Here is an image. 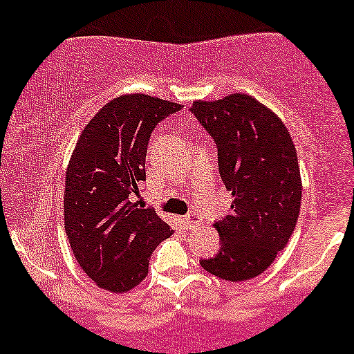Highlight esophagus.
Returning <instances> with one entry per match:
<instances>
[{"instance_id": "esophagus-1", "label": "esophagus", "mask_w": 354, "mask_h": 354, "mask_svg": "<svg viewBox=\"0 0 354 354\" xmlns=\"http://www.w3.org/2000/svg\"><path fill=\"white\" fill-rule=\"evenodd\" d=\"M183 223H185V225H187V227H198L199 224H202V216L199 215V213H196V212H193V213H189V215H187L183 218Z\"/></svg>"}]
</instances>
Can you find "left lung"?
Returning <instances> with one entry per match:
<instances>
[{"label":"left lung","mask_w":354,"mask_h":354,"mask_svg":"<svg viewBox=\"0 0 354 354\" xmlns=\"http://www.w3.org/2000/svg\"><path fill=\"white\" fill-rule=\"evenodd\" d=\"M191 111L218 146L219 176L230 191L229 215L215 223L221 249L201 260L224 281L252 279L290 240L301 207V174L286 124L248 94L194 100Z\"/></svg>","instance_id":"left-lung-1"}]
</instances>
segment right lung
<instances>
[{
	"instance_id": "right-lung-1",
	"label": "right lung",
	"mask_w": 354,
	"mask_h": 354,
	"mask_svg": "<svg viewBox=\"0 0 354 354\" xmlns=\"http://www.w3.org/2000/svg\"><path fill=\"white\" fill-rule=\"evenodd\" d=\"M180 103L133 92L108 102L71 155L64 189V229L81 270L97 287L130 292L149 273V259L174 230L152 208L130 202L146 180V153L156 124Z\"/></svg>"
}]
</instances>
